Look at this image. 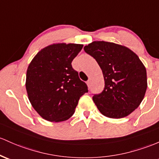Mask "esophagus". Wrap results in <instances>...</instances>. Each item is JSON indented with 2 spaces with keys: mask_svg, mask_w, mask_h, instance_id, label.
I'll return each instance as SVG.
<instances>
[{
  "mask_svg": "<svg viewBox=\"0 0 159 159\" xmlns=\"http://www.w3.org/2000/svg\"><path fill=\"white\" fill-rule=\"evenodd\" d=\"M87 84H88V88L90 89V88H91V85H90V80H88V81H87Z\"/></svg>",
  "mask_w": 159,
  "mask_h": 159,
  "instance_id": "1",
  "label": "esophagus"
}]
</instances>
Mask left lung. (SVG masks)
<instances>
[{"label":"left lung","instance_id":"1","mask_svg":"<svg viewBox=\"0 0 159 159\" xmlns=\"http://www.w3.org/2000/svg\"><path fill=\"white\" fill-rule=\"evenodd\" d=\"M84 50L102 69L105 88L93 100L103 116L111 118L128 116L144 98L147 88L146 69L131 50L106 41H93Z\"/></svg>","mask_w":159,"mask_h":159}]
</instances>
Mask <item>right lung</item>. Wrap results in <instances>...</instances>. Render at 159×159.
Here are the masks:
<instances>
[{
    "mask_svg": "<svg viewBox=\"0 0 159 159\" xmlns=\"http://www.w3.org/2000/svg\"><path fill=\"white\" fill-rule=\"evenodd\" d=\"M83 44L58 43L41 49L26 72L25 88L31 106L43 119L66 121L72 116L80 97L88 92L71 62Z\"/></svg>",
    "mask_w": 159,
    "mask_h": 159,
    "instance_id": "1",
    "label": "right lung"
}]
</instances>
